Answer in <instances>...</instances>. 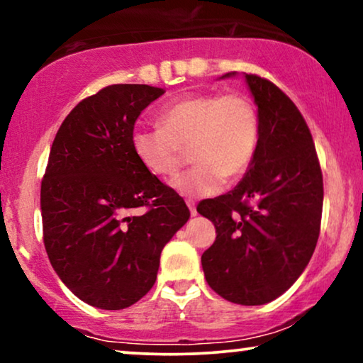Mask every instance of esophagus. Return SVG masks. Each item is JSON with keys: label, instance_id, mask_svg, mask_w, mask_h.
<instances>
[{"label": "esophagus", "instance_id": "esophagus-1", "mask_svg": "<svg viewBox=\"0 0 363 363\" xmlns=\"http://www.w3.org/2000/svg\"><path fill=\"white\" fill-rule=\"evenodd\" d=\"M186 206L190 208V215H191V216H196V208H195V203H193V201H186Z\"/></svg>", "mask_w": 363, "mask_h": 363}]
</instances>
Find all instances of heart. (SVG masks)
<instances>
[{
    "instance_id": "obj_1",
    "label": "heart",
    "mask_w": 363,
    "mask_h": 363,
    "mask_svg": "<svg viewBox=\"0 0 363 363\" xmlns=\"http://www.w3.org/2000/svg\"><path fill=\"white\" fill-rule=\"evenodd\" d=\"M259 118L255 104L240 94H193L170 104L158 116L157 130L132 133V152L148 173L175 177L190 150L196 163L172 182L183 196L216 195L225 180L242 177L256 155Z\"/></svg>"
}]
</instances>
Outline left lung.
I'll return each mask as SVG.
<instances>
[{"instance_id":"1","label":"left lung","mask_w":363,"mask_h":363,"mask_svg":"<svg viewBox=\"0 0 363 363\" xmlns=\"http://www.w3.org/2000/svg\"><path fill=\"white\" fill-rule=\"evenodd\" d=\"M245 79L259 118L256 155L231 191L201 201L196 211L216 228L215 242L201 256L208 286L235 304L261 306L284 294L309 264L324 183L299 108L267 79Z\"/></svg>"}]
</instances>
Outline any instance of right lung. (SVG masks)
Listing matches in <instances>:
<instances>
[{"mask_svg": "<svg viewBox=\"0 0 363 363\" xmlns=\"http://www.w3.org/2000/svg\"><path fill=\"white\" fill-rule=\"evenodd\" d=\"M163 94L145 84L104 87L64 118L49 153L44 246L59 279L99 309L140 301L155 284L162 250L190 218L183 198L132 152L138 116Z\"/></svg>", "mask_w": 363, "mask_h": 363, "instance_id": "right-lung-1", "label": "right lung"}]
</instances>
